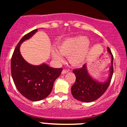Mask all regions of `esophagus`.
<instances>
[{"label":"esophagus","instance_id":"obj_1","mask_svg":"<svg viewBox=\"0 0 127 127\" xmlns=\"http://www.w3.org/2000/svg\"><path fill=\"white\" fill-rule=\"evenodd\" d=\"M67 72H68V71H67V70H66V69L63 70V71H62V74H66V73H67Z\"/></svg>","mask_w":127,"mask_h":127}]
</instances>
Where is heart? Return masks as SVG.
Returning <instances> with one entry per match:
<instances>
[{
    "instance_id": "obj_1",
    "label": "heart",
    "mask_w": 127,
    "mask_h": 127,
    "mask_svg": "<svg viewBox=\"0 0 127 127\" xmlns=\"http://www.w3.org/2000/svg\"><path fill=\"white\" fill-rule=\"evenodd\" d=\"M90 43L87 38L76 36L64 40L57 46V49L52 51V56L58 63L63 62V56H67L72 66H79L82 64L88 55Z\"/></svg>"
}]
</instances>
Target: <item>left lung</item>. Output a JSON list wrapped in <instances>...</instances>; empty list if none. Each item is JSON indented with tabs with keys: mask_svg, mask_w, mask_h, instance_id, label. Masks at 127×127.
<instances>
[{
	"mask_svg": "<svg viewBox=\"0 0 127 127\" xmlns=\"http://www.w3.org/2000/svg\"><path fill=\"white\" fill-rule=\"evenodd\" d=\"M107 52L111 56V67L108 77L105 81L99 82L88 72L87 64L82 67L73 70L76 77L75 82L71 87V93L75 99L85 103H90L98 99L108 88L113 74V56L111 50L107 48Z\"/></svg>",
	"mask_w": 127,
	"mask_h": 127,
	"instance_id": "8db88e82",
	"label": "left lung"
}]
</instances>
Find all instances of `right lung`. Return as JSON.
<instances>
[{"mask_svg": "<svg viewBox=\"0 0 127 127\" xmlns=\"http://www.w3.org/2000/svg\"><path fill=\"white\" fill-rule=\"evenodd\" d=\"M37 32L33 30L22 38L16 45L11 60V76L18 90L22 95L32 101H38L49 95L55 80L62 68H53L46 63L40 65L29 64L20 52L21 43L30 39Z\"/></svg>", "mask_w": 127, "mask_h": 127, "instance_id": "1", "label": "right lung"}]
</instances>
